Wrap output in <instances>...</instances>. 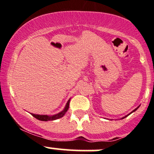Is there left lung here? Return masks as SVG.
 <instances>
[{
    "instance_id": "left-lung-1",
    "label": "left lung",
    "mask_w": 154,
    "mask_h": 154,
    "mask_svg": "<svg viewBox=\"0 0 154 154\" xmlns=\"http://www.w3.org/2000/svg\"><path fill=\"white\" fill-rule=\"evenodd\" d=\"M139 106H138V107H136V109H134V110H133V111H132V112H130V114H131V113H133V112H135V111H136V110H137V109H138V108H139ZM130 114L127 115V116H125V117L122 118V119H125V118H126V117H127V116H129V115H130Z\"/></svg>"
}]
</instances>
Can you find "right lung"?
<instances>
[{
	"label": "right lung",
	"mask_w": 154,
	"mask_h": 154,
	"mask_svg": "<svg viewBox=\"0 0 154 154\" xmlns=\"http://www.w3.org/2000/svg\"><path fill=\"white\" fill-rule=\"evenodd\" d=\"M69 103H70V99L68 100L67 103H66V106H65L64 109L63 111H61L60 112L57 113V114L53 115V116H48V115H35L33 113H31L32 116L34 118H35L36 119L39 121H42V122H48V121H54L57 120V119H60V118L63 117L65 114L66 113V112L68 111V108H69Z\"/></svg>",
	"instance_id": "obj_1"
}]
</instances>
